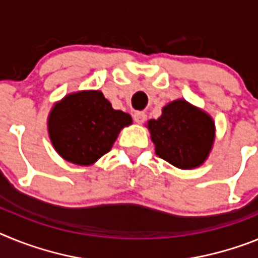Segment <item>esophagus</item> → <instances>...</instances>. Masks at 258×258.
I'll return each mask as SVG.
<instances>
[{"mask_svg": "<svg viewBox=\"0 0 258 258\" xmlns=\"http://www.w3.org/2000/svg\"><path fill=\"white\" fill-rule=\"evenodd\" d=\"M145 119H147V115H145L144 111H135V113H134V120H135L136 123H139V124L144 122Z\"/></svg>", "mask_w": 258, "mask_h": 258, "instance_id": "obj_1", "label": "esophagus"}]
</instances>
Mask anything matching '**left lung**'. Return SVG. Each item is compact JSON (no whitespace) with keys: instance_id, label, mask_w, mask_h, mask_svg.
<instances>
[{"instance_id":"obj_1","label":"left lung","mask_w":258,"mask_h":258,"mask_svg":"<svg viewBox=\"0 0 258 258\" xmlns=\"http://www.w3.org/2000/svg\"><path fill=\"white\" fill-rule=\"evenodd\" d=\"M148 130L157 156L183 170L205 162L216 136L212 116L185 100L163 106L160 118L148 122Z\"/></svg>"}]
</instances>
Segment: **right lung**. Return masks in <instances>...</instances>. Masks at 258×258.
I'll use <instances>...</instances> for the list:
<instances>
[{
	"label": "right lung",
	"mask_w": 258,
	"mask_h": 258,
	"mask_svg": "<svg viewBox=\"0 0 258 258\" xmlns=\"http://www.w3.org/2000/svg\"><path fill=\"white\" fill-rule=\"evenodd\" d=\"M131 123V115L113 109L102 92L82 91L51 107L48 131L63 160L89 166L110 151L120 130Z\"/></svg>",
	"instance_id": "obj_1"
}]
</instances>
